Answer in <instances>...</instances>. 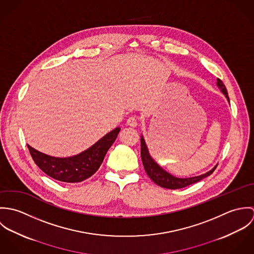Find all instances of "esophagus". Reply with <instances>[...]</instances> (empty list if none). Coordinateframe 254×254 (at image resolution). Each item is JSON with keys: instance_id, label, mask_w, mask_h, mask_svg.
Here are the masks:
<instances>
[{"instance_id": "esophagus-1", "label": "esophagus", "mask_w": 254, "mask_h": 254, "mask_svg": "<svg viewBox=\"0 0 254 254\" xmlns=\"http://www.w3.org/2000/svg\"><path fill=\"white\" fill-rule=\"evenodd\" d=\"M127 125L131 127H136L138 125V119L135 116H131L127 119Z\"/></svg>"}]
</instances>
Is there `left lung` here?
<instances>
[{
	"label": "left lung",
	"mask_w": 254,
	"mask_h": 254,
	"mask_svg": "<svg viewBox=\"0 0 254 254\" xmlns=\"http://www.w3.org/2000/svg\"><path fill=\"white\" fill-rule=\"evenodd\" d=\"M217 86L218 88L221 90V92L226 96L228 102H230L229 97H228L227 89H226L225 85L223 84V82L219 78L217 79ZM141 157H142L143 165H144V168H145L147 176L156 185H158L162 188H165V189H170V190L182 189V188H185V187L190 186L191 184H194L196 182L200 181V180L206 178L207 176L211 175L217 167V166H215L210 171H208V172H206L202 175H199V176L190 177V178H177V177L171 175L170 173L166 172L164 169H162L152 159V157L149 155V152H148L147 146L145 145V140H144L143 136L141 138Z\"/></svg>",
	"instance_id": "8db88e82"
}]
</instances>
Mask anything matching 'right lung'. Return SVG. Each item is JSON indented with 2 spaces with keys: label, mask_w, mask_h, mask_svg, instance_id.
Returning <instances> with one entry per match:
<instances>
[{
  "label": "right lung",
  "mask_w": 254,
  "mask_h": 254,
  "mask_svg": "<svg viewBox=\"0 0 254 254\" xmlns=\"http://www.w3.org/2000/svg\"><path fill=\"white\" fill-rule=\"evenodd\" d=\"M119 131V127L115 128L88 149L70 157L50 156L29 145L27 146L37 166L48 176L58 181L78 183L88 179L98 171Z\"/></svg>",
  "instance_id": "obj_1"
}]
</instances>
